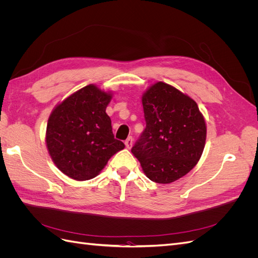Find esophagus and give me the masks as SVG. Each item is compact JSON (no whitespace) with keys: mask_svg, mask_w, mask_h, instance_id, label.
Here are the masks:
<instances>
[{"mask_svg":"<svg viewBox=\"0 0 258 258\" xmlns=\"http://www.w3.org/2000/svg\"><path fill=\"white\" fill-rule=\"evenodd\" d=\"M132 144H134V139H132V137H129L126 141H124V145H126L127 148H131Z\"/></svg>","mask_w":258,"mask_h":258,"instance_id":"esophagus-1","label":"esophagus"}]
</instances>
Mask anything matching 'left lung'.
Returning a JSON list of instances; mask_svg holds the SVG:
<instances>
[{"label": "left lung", "mask_w": 258, "mask_h": 258, "mask_svg": "<svg viewBox=\"0 0 258 258\" xmlns=\"http://www.w3.org/2000/svg\"><path fill=\"white\" fill-rule=\"evenodd\" d=\"M146 128L132 147L151 181L169 184L197 165L207 124L197 103L173 86L157 82L142 96Z\"/></svg>", "instance_id": "8db88e82"}]
</instances>
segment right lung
I'll use <instances>...</instances> for the list:
<instances>
[{
  "label": "right lung",
  "mask_w": 258,
  "mask_h": 258,
  "mask_svg": "<svg viewBox=\"0 0 258 258\" xmlns=\"http://www.w3.org/2000/svg\"><path fill=\"white\" fill-rule=\"evenodd\" d=\"M112 96L90 84L52 110L45 142L54 165L69 177L86 181L97 176L108 159L123 150L105 112Z\"/></svg>",
  "instance_id": "1"
}]
</instances>
